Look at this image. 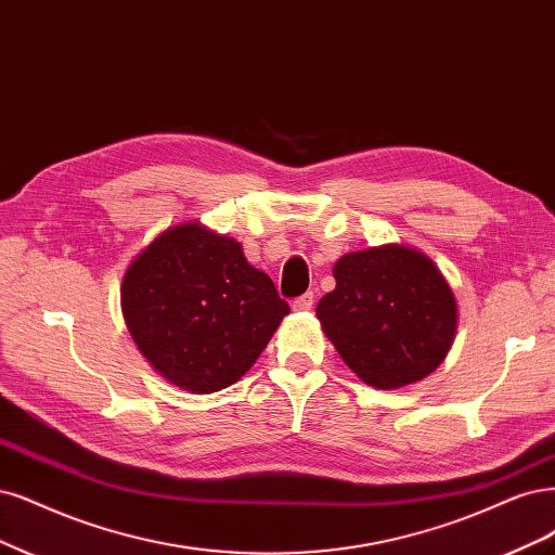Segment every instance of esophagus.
I'll return each mask as SVG.
<instances>
[{
    "label": "esophagus",
    "mask_w": 555,
    "mask_h": 555,
    "mask_svg": "<svg viewBox=\"0 0 555 555\" xmlns=\"http://www.w3.org/2000/svg\"><path fill=\"white\" fill-rule=\"evenodd\" d=\"M312 305H314V294L310 292V294L298 296V298L292 302V308H294L296 312H310Z\"/></svg>",
    "instance_id": "esophagus-1"
}]
</instances>
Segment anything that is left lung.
<instances>
[{"instance_id":"obj_1","label":"left lung","mask_w":555,"mask_h":555,"mask_svg":"<svg viewBox=\"0 0 555 555\" xmlns=\"http://www.w3.org/2000/svg\"><path fill=\"white\" fill-rule=\"evenodd\" d=\"M317 319L349 370L395 390L429 376L452 349L456 298L436 263L415 247L386 243L347 253Z\"/></svg>"}]
</instances>
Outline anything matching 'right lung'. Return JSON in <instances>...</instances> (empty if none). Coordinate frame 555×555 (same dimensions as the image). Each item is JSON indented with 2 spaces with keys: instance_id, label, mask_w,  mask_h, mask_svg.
<instances>
[{
  "instance_id": "1",
  "label": "right lung",
  "mask_w": 555,
  "mask_h": 555,
  "mask_svg": "<svg viewBox=\"0 0 555 555\" xmlns=\"http://www.w3.org/2000/svg\"><path fill=\"white\" fill-rule=\"evenodd\" d=\"M121 312L165 380L211 395L255 365L289 305L238 241L193 220L167 227L130 261Z\"/></svg>"
}]
</instances>
